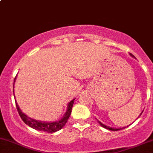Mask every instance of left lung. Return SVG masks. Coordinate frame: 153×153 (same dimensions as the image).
<instances>
[{
  "label": "left lung",
  "instance_id": "1",
  "mask_svg": "<svg viewBox=\"0 0 153 153\" xmlns=\"http://www.w3.org/2000/svg\"><path fill=\"white\" fill-rule=\"evenodd\" d=\"M130 55H131V56H132V57H134V55H132V54L130 53ZM142 112H143V111H142ZM142 112L141 113V114H142ZM141 114H140V115H141ZM99 123H100V125H101V126H102V127L104 128L109 129V130H110V131H119V130H120V129H123V128H126V127H124V128H110V127H108V126H105V125L102 124V123H100V122H99ZM127 127H128V126H127Z\"/></svg>",
  "mask_w": 153,
  "mask_h": 153
}]
</instances>
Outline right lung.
<instances>
[{"label":"right lung","mask_w":153,"mask_h":153,"mask_svg":"<svg viewBox=\"0 0 153 153\" xmlns=\"http://www.w3.org/2000/svg\"><path fill=\"white\" fill-rule=\"evenodd\" d=\"M15 79L14 78V82H15ZM74 99L72 100L71 101H70V103H68V109H67L66 112H65V115L63 116V117L62 118L61 120H60L59 121H57V122L54 123H44L41 122V121H37L33 119H31V118L28 117L27 115L22 113V111H21L19 107L18 106L17 102H16V106H17V109L18 113H19V116H20L21 119L23 120V122L25 123L26 125H27L28 126H30L32 128L37 130V131H44V132H47V133H54L56 132V131H59L62 128L64 127V126L65 125V123L68 121V119L69 118L71 115V109L72 106L74 105Z\"/></svg>","instance_id":"add662e5"}]
</instances>
